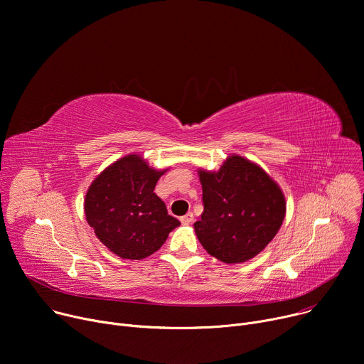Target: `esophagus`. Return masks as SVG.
Instances as JSON below:
<instances>
[{"label":"esophagus","mask_w":364,"mask_h":364,"mask_svg":"<svg viewBox=\"0 0 364 364\" xmlns=\"http://www.w3.org/2000/svg\"><path fill=\"white\" fill-rule=\"evenodd\" d=\"M192 221H193V214H192V213H188L186 215L181 217V223H182V224H191Z\"/></svg>","instance_id":"obj_1"}]
</instances>
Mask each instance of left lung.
<instances>
[{
  "label": "left lung",
  "instance_id": "8db88e82",
  "mask_svg": "<svg viewBox=\"0 0 364 364\" xmlns=\"http://www.w3.org/2000/svg\"><path fill=\"white\" fill-rule=\"evenodd\" d=\"M204 213L193 224L203 247L224 263H243L260 252L285 220V195L253 161L231 154L217 172L198 171Z\"/></svg>",
  "mask_w": 364,
  "mask_h": 364
}]
</instances>
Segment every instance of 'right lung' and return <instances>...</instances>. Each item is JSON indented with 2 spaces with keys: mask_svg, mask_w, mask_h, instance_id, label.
Instances as JSON below:
<instances>
[{
  "mask_svg": "<svg viewBox=\"0 0 364 364\" xmlns=\"http://www.w3.org/2000/svg\"><path fill=\"white\" fill-rule=\"evenodd\" d=\"M156 171L133 153L115 160L91 183L85 217L101 243L121 259L141 260L157 252L181 223L154 193Z\"/></svg>",
  "mask_w": 364,
  "mask_h": 364,
  "instance_id": "1",
  "label": "right lung"
}]
</instances>
